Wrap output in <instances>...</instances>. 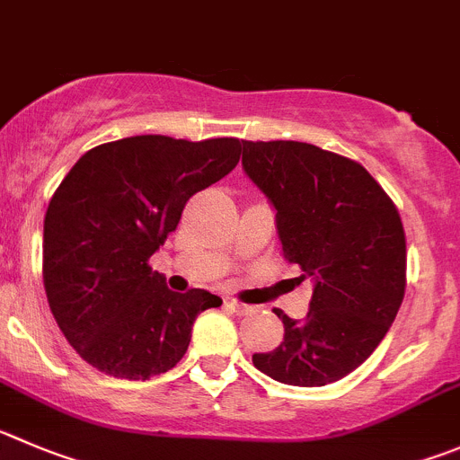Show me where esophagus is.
I'll return each instance as SVG.
<instances>
[{
	"instance_id": "obj_1",
	"label": "esophagus",
	"mask_w": 460,
	"mask_h": 460,
	"mask_svg": "<svg viewBox=\"0 0 460 460\" xmlns=\"http://www.w3.org/2000/svg\"><path fill=\"white\" fill-rule=\"evenodd\" d=\"M226 306H229L234 313H238V315H247V313L254 311V306L238 302V299H226Z\"/></svg>"
}]
</instances>
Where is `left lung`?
<instances>
[{
    "label": "left lung",
    "mask_w": 460,
    "mask_h": 460,
    "mask_svg": "<svg viewBox=\"0 0 460 460\" xmlns=\"http://www.w3.org/2000/svg\"><path fill=\"white\" fill-rule=\"evenodd\" d=\"M243 167L277 208L283 259L315 283L304 320L274 311L283 342L261 372L315 388L376 349L406 290V235L394 201L360 163L297 140H243Z\"/></svg>",
    "instance_id": "1"
}]
</instances>
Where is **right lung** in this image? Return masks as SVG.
<instances>
[{"mask_svg": "<svg viewBox=\"0 0 460 460\" xmlns=\"http://www.w3.org/2000/svg\"><path fill=\"white\" fill-rule=\"evenodd\" d=\"M240 149L238 138L131 136L97 145L67 172L45 213L42 281L85 363L145 381L183 358L195 317L222 299L199 288L172 293L149 259L188 199L238 165Z\"/></svg>", "mask_w": 460, "mask_h": 460, "instance_id": "right-lung-1", "label": "right lung"}]
</instances>
